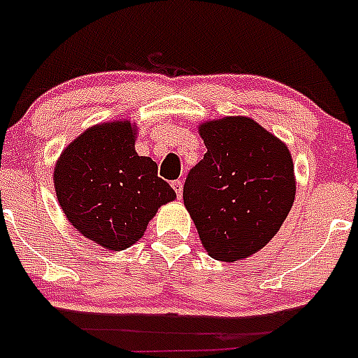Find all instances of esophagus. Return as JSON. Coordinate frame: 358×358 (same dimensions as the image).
Wrapping results in <instances>:
<instances>
[{
    "mask_svg": "<svg viewBox=\"0 0 358 358\" xmlns=\"http://www.w3.org/2000/svg\"><path fill=\"white\" fill-rule=\"evenodd\" d=\"M172 188L177 194V199H181L182 195V181H172Z\"/></svg>",
    "mask_w": 358,
    "mask_h": 358,
    "instance_id": "1",
    "label": "esophagus"
}]
</instances>
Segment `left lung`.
Instances as JSON below:
<instances>
[{"label":"left lung","mask_w":358,"mask_h":358,"mask_svg":"<svg viewBox=\"0 0 358 358\" xmlns=\"http://www.w3.org/2000/svg\"><path fill=\"white\" fill-rule=\"evenodd\" d=\"M199 134L208 152L186 177L185 206L211 258L245 260L273 240L292 208V156L249 116L208 120Z\"/></svg>","instance_id":"obj_1"}]
</instances>
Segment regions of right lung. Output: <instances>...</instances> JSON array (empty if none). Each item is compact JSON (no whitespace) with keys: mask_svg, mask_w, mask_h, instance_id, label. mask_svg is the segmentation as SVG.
<instances>
[{"mask_svg":"<svg viewBox=\"0 0 358 358\" xmlns=\"http://www.w3.org/2000/svg\"><path fill=\"white\" fill-rule=\"evenodd\" d=\"M138 123L113 120L85 129L57 159V201L75 229L109 251L143 236L148 222L176 192L157 164L136 152Z\"/></svg>","mask_w":358,"mask_h":358,"instance_id":"add662e5","label":"right lung"}]
</instances>
